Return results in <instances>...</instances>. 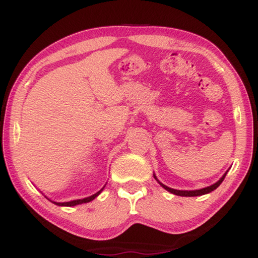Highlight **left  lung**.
<instances>
[{
  "instance_id": "left-lung-1",
  "label": "left lung",
  "mask_w": 258,
  "mask_h": 258,
  "mask_svg": "<svg viewBox=\"0 0 258 258\" xmlns=\"http://www.w3.org/2000/svg\"><path fill=\"white\" fill-rule=\"evenodd\" d=\"M226 174H227V172L222 175V178L220 179L219 181H216L215 184H213L212 186H208V187H205V188H201V189H196V191H179V189H173V188L167 187V186L163 185L162 182H159V184L162 185L163 187L166 189V191L173 193V194H175V196H180V197H198V196H204V194H207V193H210L212 191H214L215 188H218L219 186H220V184H221V182L223 181V179H225ZM154 177H155V175H154Z\"/></svg>"
}]
</instances>
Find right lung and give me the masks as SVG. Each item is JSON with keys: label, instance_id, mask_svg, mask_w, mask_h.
Returning a JSON list of instances; mask_svg holds the SVG:
<instances>
[{"label": "right lung", "instance_id": "add662e5", "mask_svg": "<svg viewBox=\"0 0 258 258\" xmlns=\"http://www.w3.org/2000/svg\"><path fill=\"white\" fill-rule=\"evenodd\" d=\"M102 191V189H101ZM101 191H99L98 193L93 194V196L88 197V198H85V199H79V200H73V201H69V203H54L55 205H58V206H76V205H80V204H86V203H89V201H92L93 199H95L96 197L99 196Z\"/></svg>", "mask_w": 258, "mask_h": 258}]
</instances>
